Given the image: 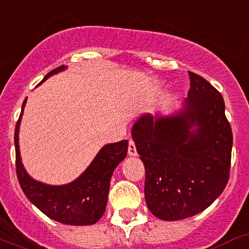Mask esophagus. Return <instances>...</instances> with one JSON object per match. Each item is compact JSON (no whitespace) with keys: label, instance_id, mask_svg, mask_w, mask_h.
Listing matches in <instances>:
<instances>
[{"label":"esophagus","instance_id":"34e87169","mask_svg":"<svg viewBox=\"0 0 249 249\" xmlns=\"http://www.w3.org/2000/svg\"><path fill=\"white\" fill-rule=\"evenodd\" d=\"M128 153L129 156H137V148H135V143L133 139L129 141V147H128Z\"/></svg>","mask_w":249,"mask_h":249}]
</instances>
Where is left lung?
<instances>
[{
  "label": "left lung",
  "instance_id": "8db88e82",
  "mask_svg": "<svg viewBox=\"0 0 249 249\" xmlns=\"http://www.w3.org/2000/svg\"><path fill=\"white\" fill-rule=\"evenodd\" d=\"M189 76V93L178 114L142 115L131 129L145 167V202L162 220L199 214L229 179L233 134L223 96L199 74Z\"/></svg>",
  "mask_w": 249,
  "mask_h": 249
}]
</instances>
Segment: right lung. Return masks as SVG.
<instances>
[{
  "label": "right lung",
  "mask_w": 249,
  "mask_h": 249,
  "mask_svg": "<svg viewBox=\"0 0 249 249\" xmlns=\"http://www.w3.org/2000/svg\"><path fill=\"white\" fill-rule=\"evenodd\" d=\"M63 70H66V66L58 67L48 73L41 82ZM25 104L26 99L15 129L16 175L22 191L41 213L53 220L68 225L95 224L105 213L110 179L115 168L126 157L128 141L106 144L102 147L92 163L73 182L62 186L45 185L29 176L20 157L18 129Z\"/></svg>",
  "instance_id": "obj_1"
}]
</instances>
